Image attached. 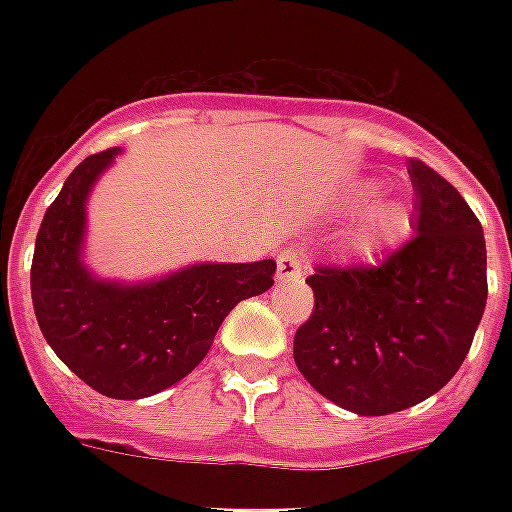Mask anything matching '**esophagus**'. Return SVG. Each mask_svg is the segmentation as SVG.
<instances>
[{"label":"esophagus","mask_w":512,"mask_h":512,"mask_svg":"<svg viewBox=\"0 0 512 512\" xmlns=\"http://www.w3.org/2000/svg\"><path fill=\"white\" fill-rule=\"evenodd\" d=\"M305 265H308V255H305L303 247H289L287 252H281L279 257V279H297L300 273L305 271Z\"/></svg>","instance_id":"34e87169"}]
</instances>
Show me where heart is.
<instances>
[{"label":"heart","mask_w":512,"mask_h":512,"mask_svg":"<svg viewBox=\"0 0 512 512\" xmlns=\"http://www.w3.org/2000/svg\"><path fill=\"white\" fill-rule=\"evenodd\" d=\"M374 191H377L374 185H364V188L356 191V199H366ZM406 225H409V212H406L401 201H380V204H374L372 212L366 215L364 225H361V241L366 247H382V244L396 241L406 231Z\"/></svg>","instance_id":"1"}]
</instances>
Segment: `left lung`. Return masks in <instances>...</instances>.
Listing matches in <instances>:
<instances>
[{
  "mask_svg": "<svg viewBox=\"0 0 512 512\" xmlns=\"http://www.w3.org/2000/svg\"><path fill=\"white\" fill-rule=\"evenodd\" d=\"M414 236L377 265H319L295 364L361 417L420 404L452 380L486 308L484 228L446 177L409 159Z\"/></svg>",
  "mask_w": 512,
  "mask_h": 512,
  "instance_id": "8db88e82",
  "label": "left lung"
}]
</instances>
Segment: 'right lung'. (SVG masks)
Masks as SVG:
<instances>
[{
    "mask_svg": "<svg viewBox=\"0 0 512 512\" xmlns=\"http://www.w3.org/2000/svg\"><path fill=\"white\" fill-rule=\"evenodd\" d=\"M119 148L87 156L36 233L31 300L44 340L71 372L108 398L154 396L193 372L217 329L247 297L273 287V260L201 263L154 284L98 281L82 265L84 201Z\"/></svg>",
    "mask_w": 512,
    "mask_h": 512,
    "instance_id": "1",
    "label": "right lung"
}]
</instances>
